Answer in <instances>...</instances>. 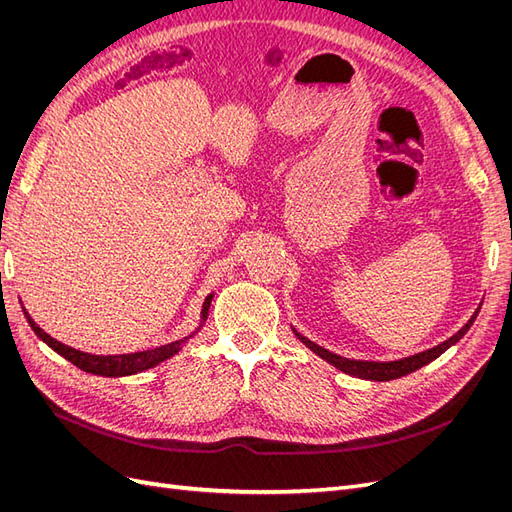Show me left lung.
Segmentation results:
<instances>
[{"mask_svg":"<svg viewBox=\"0 0 512 512\" xmlns=\"http://www.w3.org/2000/svg\"><path fill=\"white\" fill-rule=\"evenodd\" d=\"M480 312V307L474 312V316L466 322V327H461L453 337H448L446 342L433 346L425 352H418V354H412V356H406V359H399V361H389V363H380V361H354V359H346V356H339V354H333L329 350H324L322 346L309 342L307 337H303L299 331H294V335L299 337V342H303L309 350L316 352L320 359H324L327 363H331L333 367L342 369L344 374H350V376H356V378H363V380H374V382H386V380H395V378H401V376H408L412 374V371L421 369L423 365L431 363L433 359H438V356L442 352H446L448 348H451L453 344H457L459 339L468 333V329L472 327V322L476 320Z\"/></svg>","mask_w":512,"mask_h":512,"instance_id":"1","label":"left lung"}]
</instances>
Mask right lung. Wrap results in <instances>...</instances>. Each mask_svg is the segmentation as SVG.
<instances>
[{
    "label": "right lung",
    "instance_id": "obj_1",
    "mask_svg": "<svg viewBox=\"0 0 512 512\" xmlns=\"http://www.w3.org/2000/svg\"><path fill=\"white\" fill-rule=\"evenodd\" d=\"M211 299L213 294H209V297L205 299L203 303V312H200V327H203V322L207 320L209 316V305H211ZM29 327L34 329V333L42 339V342L53 348L57 354L64 356V359H68L72 365H76L79 369L87 371V374H96V376H106V378H119V376H132V374H138V371H145V369H151L160 365L162 361L170 359V356L177 354L183 344L188 342V339L200 329H196L192 335L183 337V339H177V342H170L166 346H158V348H151V350H143V352H132V354H106V356H100V354H89V352H81L76 348H70L66 344L57 342V339H53L49 333H44L38 324L32 320V316L25 314Z\"/></svg>",
    "mask_w": 512,
    "mask_h": 512
}]
</instances>
